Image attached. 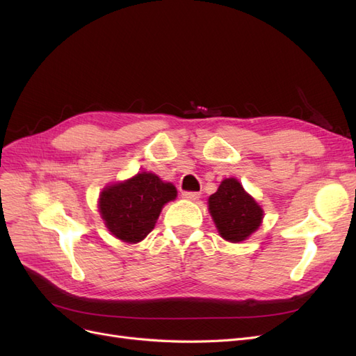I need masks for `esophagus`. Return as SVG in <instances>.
Wrapping results in <instances>:
<instances>
[{"label": "esophagus", "mask_w": 356, "mask_h": 356, "mask_svg": "<svg viewBox=\"0 0 356 356\" xmlns=\"http://www.w3.org/2000/svg\"><path fill=\"white\" fill-rule=\"evenodd\" d=\"M182 197L187 199V200L195 202V200H197L200 197V195H199V193H196V191H184V193H182Z\"/></svg>", "instance_id": "34e87169"}]
</instances>
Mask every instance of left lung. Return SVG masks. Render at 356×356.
Masks as SVG:
<instances>
[{
  "label": "left lung",
  "instance_id": "left-lung-1",
  "mask_svg": "<svg viewBox=\"0 0 356 356\" xmlns=\"http://www.w3.org/2000/svg\"><path fill=\"white\" fill-rule=\"evenodd\" d=\"M208 209L221 238L232 243L246 241L264 218L263 208L236 178L221 181L208 199Z\"/></svg>",
  "mask_w": 356,
  "mask_h": 356
}]
</instances>
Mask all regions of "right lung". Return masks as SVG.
<instances>
[{
    "label": "right lung",
    "instance_id": "add662e5",
    "mask_svg": "<svg viewBox=\"0 0 356 356\" xmlns=\"http://www.w3.org/2000/svg\"><path fill=\"white\" fill-rule=\"evenodd\" d=\"M177 199V188L153 172H138L132 178L106 186L98 208L105 227L114 238L138 243L154 229L161 208Z\"/></svg>",
    "mask_w": 356,
    "mask_h": 356
}]
</instances>
